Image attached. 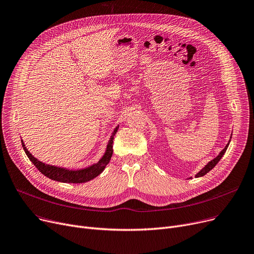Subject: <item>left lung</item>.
I'll return each instance as SVG.
<instances>
[{"instance_id": "8db88e82", "label": "left lung", "mask_w": 254, "mask_h": 254, "mask_svg": "<svg viewBox=\"0 0 254 254\" xmlns=\"http://www.w3.org/2000/svg\"><path fill=\"white\" fill-rule=\"evenodd\" d=\"M231 138L232 137H230V140H229V142H228V144L226 145V147L221 151V152H219V154L215 157V158H213L212 160H210V161H208L203 167H202L201 168V170L195 175V178H200V177H203L204 175H206L208 172H210L211 170H212V168L218 163V161L219 160H221V158L224 156V154H225V152L227 151V149H228V146H229V144H230V142H231ZM189 179H192V177H190Z\"/></svg>"}]
</instances>
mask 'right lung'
I'll return each mask as SVG.
<instances>
[{
	"label": "right lung",
	"mask_w": 254,
	"mask_h": 254,
	"mask_svg": "<svg viewBox=\"0 0 254 254\" xmlns=\"http://www.w3.org/2000/svg\"><path fill=\"white\" fill-rule=\"evenodd\" d=\"M118 127H120V126H117L114 128V130L112 131L111 137L106 146V150L104 152L103 156L100 158V160L96 163H93L92 165L87 166V167L78 168V170H70V168H67V167L51 165V164L42 162L33 156L27 150L23 140H21V144H22L25 154L27 155L29 160L36 165V167L44 176H46L47 178H49L51 180H54V181H57L60 183L80 184V183L89 182V181L95 179L96 177H98L100 174L103 173L106 165L109 163L112 153H113V149H112L113 145L112 144H113V139H114L115 133L117 132Z\"/></svg>",
	"instance_id": "obj_1"
}]
</instances>
